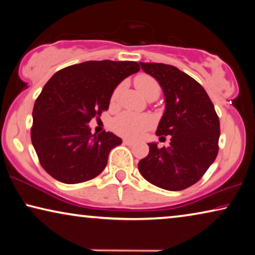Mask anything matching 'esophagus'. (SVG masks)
Instances as JSON below:
<instances>
[{
	"label": "esophagus",
	"instance_id": "1",
	"mask_svg": "<svg viewBox=\"0 0 255 255\" xmlns=\"http://www.w3.org/2000/svg\"><path fill=\"white\" fill-rule=\"evenodd\" d=\"M123 142H124V144H126V145H128V146H132V145H134V144H135L134 140L127 139V138H125V139L123 140Z\"/></svg>",
	"mask_w": 255,
	"mask_h": 255
}]
</instances>
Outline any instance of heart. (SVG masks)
<instances>
[{"label": "heart", "mask_w": 255, "mask_h": 255, "mask_svg": "<svg viewBox=\"0 0 255 255\" xmlns=\"http://www.w3.org/2000/svg\"><path fill=\"white\" fill-rule=\"evenodd\" d=\"M134 85L140 95L146 100H157L161 93V87L153 77L149 74H138L134 79ZM123 85H119L113 90L111 95V103H116L120 96ZM153 120L149 116H137L134 113L124 112L118 116L112 123V128L117 134L124 137L136 138L143 134L146 129H149Z\"/></svg>", "instance_id": "1"}]
</instances>
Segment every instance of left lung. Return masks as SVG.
Segmentation results:
<instances>
[{
  "label": "left lung",
  "mask_w": 255,
  "mask_h": 255,
  "mask_svg": "<svg viewBox=\"0 0 255 255\" xmlns=\"http://www.w3.org/2000/svg\"><path fill=\"white\" fill-rule=\"evenodd\" d=\"M165 94L166 110L155 134L170 135L168 147L149 143L138 162L142 176L155 187L180 191L198 182L219 152L220 120L203 86L187 73L161 63H139Z\"/></svg>",
  "instance_id": "obj_1"
}]
</instances>
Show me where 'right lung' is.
<instances>
[{"instance_id":"right-lung-1","label":"right lung","mask_w":255,"mask_h":255,"mask_svg":"<svg viewBox=\"0 0 255 255\" xmlns=\"http://www.w3.org/2000/svg\"><path fill=\"white\" fill-rule=\"evenodd\" d=\"M139 71L136 62L89 60L67 66L45 83L33 109L30 139L43 169L66 184L93 180L121 144L113 132L91 135L88 123L108 111L116 87Z\"/></svg>"}]
</instances>
